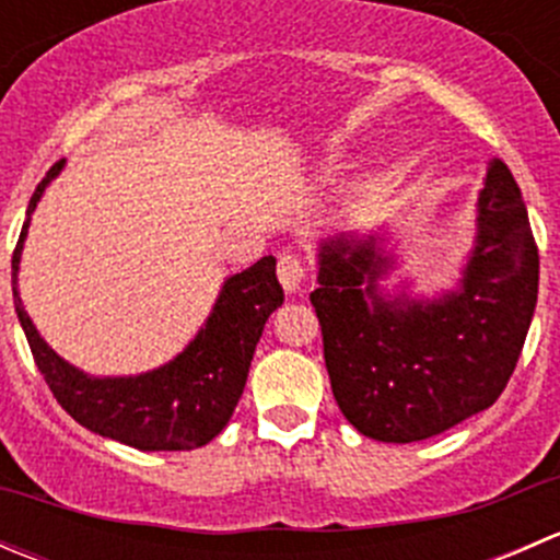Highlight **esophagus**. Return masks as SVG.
I'll list each match as a JSON object with an SVG mask.
<instances>
[{
	"instance_id": "1",
	"label": "esophagus",
	"mask_w": 560,
	"mask_h": 560,
	"mask_svg": "<svg viewBox=\"0 0 560 560\" xmlns=\"http://www.w3.org/2000/svg\"><path fill=\"white\" fill-rule=\"evenodd\" d=\"M279 281L281 287H284L287 292H298L303 287V281H306V268H303L301 257L298 254H281L279 257Z\"/></svg>"
}]
</instances>
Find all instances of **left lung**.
<instances>
[{
	"label": "left lung",
	"instance_id": "obj_1",
	"mask_svg": "<svg viewBox=\"0 0 560 560\" xmlns=\"http://www.w3.org/2000/svg\"><path fill=\"white\" fill-rule=\"evenodd\" d=\"M385 235H332L316 248L312 303L341 415L387 444L431 439L495 404L515 371L539 292L528 211L501 160L477 197V235L455 290L411 298L380 281Z\"/></svg>",
	"mask_w": 560,
	"mask_h": 560
}]
</instances>
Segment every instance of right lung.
Masks as SVG:
<instances>
[{
    "label": "right lung",
    "instance_id": "right-lung-1",
    "mask_svg": "<svg viewBox=\"0 0 560 560\" xmlns=\"http://www.w3.org/2000/svg\"><path fill=\"white\" fill-rule=\"evenodd\" d=\"M61 167L65 160L56 162L37 184L13 252L15 314L39 374L61 409L92 433L143 453L202 447L217 439L233 417L265 322L284 303V290L276 279V259L262 257L252 268L224 279L208 319L171 363L138 376L86 374L43 341L19 295L21 252L32 213Z\"/></svg>",
    "mask_w": 560,
    "mask_h": 560
}]
</instances>
